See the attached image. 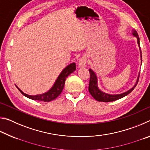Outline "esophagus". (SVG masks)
<instances>
[{"mask_svg": "<svg viewBox=\"0 0 150 150\" xmlns=\"http://www.w3.org/2000/svg\"><path fill=\"white\" fill-rule=\"evenodd\" d=\"M86 63H87V57L86 56H82L81 58L79 61L78 65L81 67H83L86 65Z\"/></svg>", "mask_w": 150, "mask_h": 150, "instance_id": "obj_1", "label": "esophagus"}]
</instances>
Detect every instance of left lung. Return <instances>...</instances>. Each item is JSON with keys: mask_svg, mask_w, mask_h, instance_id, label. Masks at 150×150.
Returning <instances> with one entry per match:
<instances>
[{"mask_svg": "<svg viewBox=\"0 0 150 150\" xmlns=\"http://www.w3.org/2000/svg\"><path fill=\"white\" fill-rule=\"evenodd\" d=\"M132 35L136 37L137 38V42H138V47L139 49V52H140V57H141V63L142 62V51L140 48V45H139V38L138 36V34L135 30H133L132 31ZM89 73H90V80H89V85H88V91L93 97L95 98V100L99 101V102H112V101H115L120 98H123L124 96L128 95L129 93H130L132 91L134 90V88L136 87V86L138 84V80H139V75L137 79V81L136 82V84L134 85L132 88L130 89L127 91L126 92H124L121 94H118V95H110V94L105 93L103 91H101L98 87V79L97 76L95 74V73L93 71L89 69Z\"/></svg>", "mask_w": 150, "mask_h": 150, "instance_id": "8db88e82", "label": "left lung"}]
</instances>
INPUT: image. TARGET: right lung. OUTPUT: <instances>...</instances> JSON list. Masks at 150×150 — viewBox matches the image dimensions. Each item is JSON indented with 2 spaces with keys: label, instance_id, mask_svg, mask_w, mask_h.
<instances>
[{
  "label": "right lung",
  "instance_id": "add662e5",
  "mask_svg": "<svg viewBox=\"0 0 150 150\" xmlns=\"http://www.w3.org/2000/svg\"><path fill=\"white\" fill-rule=\"evenodd\" d=\"M76 69V65L75 63H72L67 65L65 69L60 73L59 75L58 76L57 79L55 81L54 85L53 87L50 88V89L47 91V92L45 93L42 95H29L27 94L24 93V92L18 88V89L20 91L22 95H24L26 97L30 98V99L34 100H39V101H44V102H50L54 100L58 96H59L61 93H62V91L64 87V85L65 83V79L68 76H69L71 73L74 72Z\"/></svg>",
  "mask_w": 150,
  "mask_h": 150
}]
</instances>
